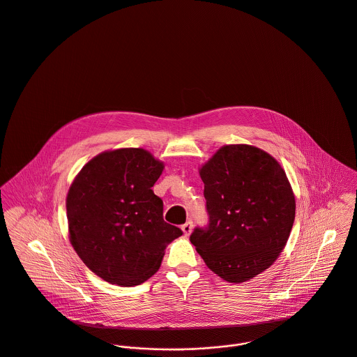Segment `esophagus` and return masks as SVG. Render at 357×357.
I'll list each match as a JSON object with an SVG mask.
<instances>
[{
	"label": "esophagus",
	"mask_w": 357,
	"mask_h": 357,
	"mask_svg": "<svg viewBox=\"0 0 357 357\" xmlns=\"http://www.w3.org/2000/svg\"><path fill=\"white\" fill-rule=\"evenodd\" d=\"M181 230H183V233H184V236H190V233H192V222L188 220L187 223H184L183 226H181Z\"/></svg>",
	"instance_id": "1"
}]
</instances>
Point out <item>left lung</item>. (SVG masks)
<instances>
[{
    "label": "left lung",
    "instance_id": "left-lung-1",
    "mask_svg": "<svg viewBox=\"0 0 357 357\" xmlns=\"http://www.w3.org/2000/svg\"><path fill=\"white\" fill-rule=\"evenodd\" d=\"M199 174L210 225L190 242L219 278L245 283L284 250L296 207L289 180L271 154L245 143L219 147Z\"/></svg>",
    "mask_w": 357,
    "mask_h": 357
}]
</instances>
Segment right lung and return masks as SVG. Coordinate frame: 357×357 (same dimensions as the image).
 I'll return each instance as SVG.
<instances>
[{"instance_id": "right-lung-1", "label": "right lung", "mask_w": 357, "mask_h": 357, "mask_svg": "<svg viewBox=\"0 0 357 357\" xmlns=\"http://www.w3.org/2000/svg\"><path fill=\"white\" fill-rule=\"evenodd\" d=\"M164 167L142 147H123L97 154L73 180L66 196L70 243L111 284L144 283L183 234L164 220L162 200L151 190Z\"/></svg>"}]
</instances>
